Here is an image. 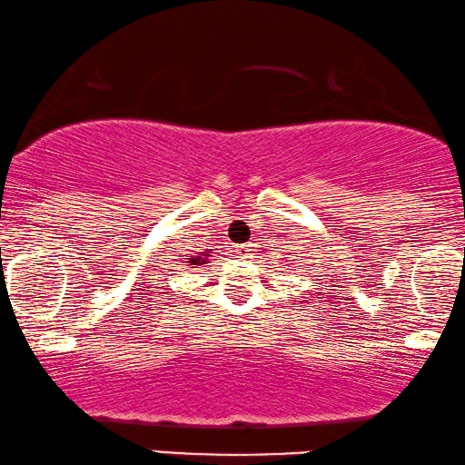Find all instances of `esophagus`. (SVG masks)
<instances>
[{"instance_id":"esophagus-1","label":"esophagus","mask_w":465,"mask_h":465,"mask_svg":"<svg viewBox=\"0 0 465 465\" xmlns=\"http://www.w3.org/2000/svg\"><path fill=\"white\" fill-rule=\"evenodd\" d=\"M253 252H256V243H245V245L237 247L239 258H252Z\"/></svg>"}]
</instances>
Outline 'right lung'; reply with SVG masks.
Returning <instances> with one entry per match:
<instances>
[{
    "mask_svg": "<svg viewBox=\"0 0 465 465\" xmlns=\"http://www.w3.org/2000/svg\"><path fill=\"white\" fill-rule=\"evenodd\" d=\"M205 262V260H201V258H190V264H203Z\"/></svg>",
    "mask_w": 465,
    "mask_h": 465,
    "instance_id": "1",
    "label": "right lung"
}]
</instances>
